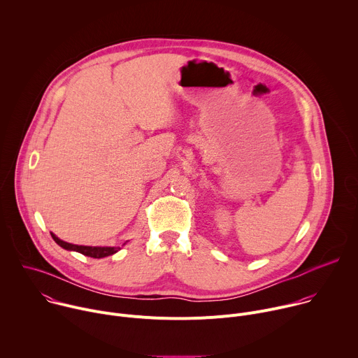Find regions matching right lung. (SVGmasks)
I'll return each mask as SVG.
<instances>
[{"instance_id": "add662e5", "label": "right lung", "mask_w": 358, "mask_h": 358, "mask_svg": "<svg viewBox=\"0 0 358 358\" xmlns=\"http://www.w3.org/2000/svg\"><path fill=\"white\" fill-rule=\"evenodd\" d=\"M52 237L53 241L60 246L63 248L64 250H70V252H77V253H81L84 256H88V257H92V259H102V257H108V256H112L115 255L116 252L121 250V248L119 246H78V245H73V243H67L62 239H59V237L52 233ZM127 245V243H124Z\"/></svg>"}]
</instances>
